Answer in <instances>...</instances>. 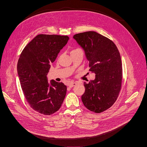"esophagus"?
<instances>
[{"mask_svg":"<svg viewBox=\"0 0 147 147\" xmlns=\"http://www.w3.org/2000/svg\"><path fill=\"white\" fill-rule=\"evenodd\" d=\"M76 84H77V83H76V82H72V83H70L69 84V86L70 88H72V87H73V86L76 85Z\"/></svg>","mask_w":147,"mask_h":147,"instance_id":"esophagus-1","label":"esophagus"}]
</instances>
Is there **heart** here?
Listing matches in <instances>:
<instances>
[{
    "instance_id": "heart-1",
    "label": "heart",
    "mask_w": 147,
    "mask_h": 147,
    "mask_svg": "<svg viewBox=\"0 0 147 147\" xmlns=\"http://www.w3.org/2000/svg\"><path fill=\"white\" fill-rule=\"evenodd\" d=\"M79 50V49H75V50H73L72 51H76V50Z\"/></svg>"
}]
</instances>
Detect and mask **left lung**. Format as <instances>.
Here are the masks:
<instances>
[{"label": "left lung", "mask_w": 147, "mask_h": 147, "mask_svg": "<svg viewBox=\"0 0 147 147\" xmlns=\"http://www.w3.org/2000/svg\"><path fill=\"white\" fill-rule=\"evenodd\" d=\"M73 38L84 50L94 80L84 83L82 96L84 105L96 113L103 112L117 100L121 88L123 69L119 52L115 44L94 31L77 34Z\"/></svg>", "instance_id": "left-lung-1"}]
</instances>
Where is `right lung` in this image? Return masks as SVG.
Segmentation results:
<instances>
[{"label": "right lung", "instance_id": "right-lung-1", "mask_svg": "<svg viewBox=\"0 0 147 147\" xmlns=\"http://www.w3.org/2000/svg\"><path fill=\"white\" fill-rule=\"evenodd\" d=\"M67 35L38 34L22 51L17 71L25 99L33 110L50 115L63 104L67 86L62 82H48L47 74L60 50L67 43Z\"/></svg>", "mask_w": 147, "mask_h": 147}]
</instances>
